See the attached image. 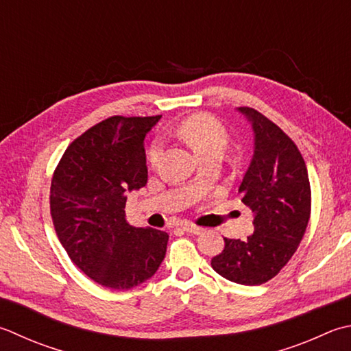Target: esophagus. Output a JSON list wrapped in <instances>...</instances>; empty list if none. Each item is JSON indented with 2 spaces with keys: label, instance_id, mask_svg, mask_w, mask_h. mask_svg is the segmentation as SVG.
<instances>
[{
  "label": "esophagus",
  "instance_id": "esophagus-1",
  "mask_svg": "<svg viewBox=\"0 0 351 351\" xmlns=\"http://www.w3.org/2000/svg\"><path fill=\"white\" fill-rule=\"evenodd\" d=\"M181 228L184 230V231H187V232H190V234H202V231H204V228L202 226H197V225H193V223H181Z\"/></svg>",
  "mask_w": 351,
  "mask_h": 351
}]
</instances>
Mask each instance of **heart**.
<instances>
[{"label":"heart","instance_id":"b5f03b06","mask_svg":"<svg viewBox=\"0 0 351 351\" xmlns=\"http://www.w3.org/2000/svg\"><path fill=\"white\" fill-rule=\"evenodd\" d=\"M175 134L182 138L195 152L202 156L211 150H221L228 144V132L217 119L208 114H195L180 121L175 128ZM162 146L160 141H154L147 149V162L156 166L160 161Z\"/></svg>","mask_w":351,"mask_h":351}]
</instances>
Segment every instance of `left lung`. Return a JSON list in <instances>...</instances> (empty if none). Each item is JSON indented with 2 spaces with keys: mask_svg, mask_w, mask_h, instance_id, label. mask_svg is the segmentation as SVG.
Here are the masks:
<instances>
[{
  "mask_svg": "<svg viewBox=\"0 0 351 351\" xmlns=\"http://www.w3.org/2000/svg\"><path fill=\"white\" fill-rule=\"evenodd\" d=\"M254 130V155L239 187L254 213V234L226 239L211 258L219 276L245 286L266 283L297 251L311 217V182L295 143L276 123L248 106L237 108Z\"/></svg>",
  "mask_w": 351,
  "mask_h": 351,
  "instance_id": "8db88e82",
  "label": "left lung"
}]
</instances>
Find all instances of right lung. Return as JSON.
<instances>
[{"instance_id":"obj_1","label":"right lung","mask_w":351,"mask_h":351,"mask_svg":"<svg viewBox=\"0 0 351 351\" xmlns=\"http://www.w3.org/2000/svg\"><path fill=\"white\" fill-rule=\"evenodd\" d=\"M161 115H114L75 138L54 170L50 211L71 262L109 289L149 280L166 257L169 234L126 221V191L147 182L144 136Z\"/></svg>"}]
</instances>
